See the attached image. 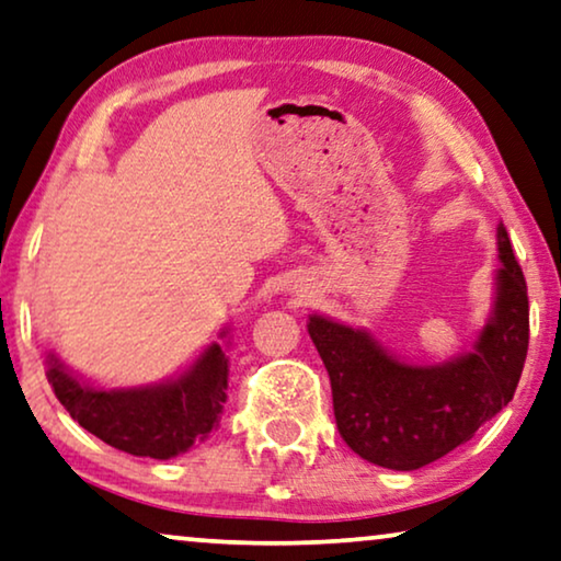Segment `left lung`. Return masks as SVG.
<instances>
[{
	"instance_id": "obj_1",
	"label": "left lung",
	"mask_w": 561,
	"mask_h": 561,
	"mask_svg": "<svg viewBox=\"0 0 561 561\" xmlns=\"http://www.w3.org/2000/svg\"><path fill=\"white\" fill-rule=\"evenodd\" d=\"M496 299L471 353L413 365L370 332L309 314L307 332L328 367L342 440L392 471L438 461L508 405L529 350V297L504 224L496 231Z\"/></svg>"
}]
</instances>
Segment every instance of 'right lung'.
I'll list each match as a JSON object with an SVG mask.
<instances>
[{
  "label": "right lung",
  "instance_id": "obj_1",
  "mask_svg": "<svg viewBox=\"0 0 561 561\" xmlns=\"http://www.w3.org/2000/svg\"><path fill=\"white\" fill-rule=\"evenodd\" d=\"M47 382L72 421L107 446L165 461L186 454L219 425L227 403L229 357L214 342L179 378L146 388L105 390L90 386L49 355Z\"/></svg>",
  "mask_w": 561,
  "mask_h": 561
}]
</instances>
